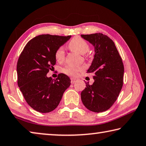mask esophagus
Masks as SVG:
<instances>
[{"label": "esophagus", "mask_w": 146, "mask_h": 146, "mask_svg": "<svg viewBox=\"0 0 146 146\" xmlns=\"http://www.w3.org/2000/svg\"><path fill=\"white\" fill-rule=\"evenodd\" d=\"M70 80H71V83H72V84H74V83H76V81H77V80H76V79H75V78H71Z\"/></svg>", "instance_id": "34e87169"}]
</instances>
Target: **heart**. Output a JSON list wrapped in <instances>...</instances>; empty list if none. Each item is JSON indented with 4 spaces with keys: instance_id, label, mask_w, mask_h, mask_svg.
Returning <instances> with one entry per match:
<instances>
[{
    "instance_id": "1",
    "label": "heart",
    "mask_w": 146,
    "mask_h": 146,
    "mask_svg": "<svg viewBox=\"0 0 146 146\" xmlns=\"http://www.w3.org/2000/svg\"><path fill=\"white\" fill-rule=\"evenodd\" d=\"M69 48L72 50L78 52L80 54H85L89 50V45L84 39L80 37H75L68 43ZM55 57L58 62L64 60V51L63 47H59L55 54ZM83 70L82 67H74L72 66H67L63 68V72L66 75L70 76H76L78 74Z\"/></svg>"
}]
</instances>
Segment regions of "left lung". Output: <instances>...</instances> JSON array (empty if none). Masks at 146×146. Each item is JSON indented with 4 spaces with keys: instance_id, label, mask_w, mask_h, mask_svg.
<instances>
[{
    "instance_id": "obj_1",
    "label": "left lung",
    "mask_w": 146,
    "mask_h": 146,
    "mask_svg": "<svg viewBox=\"0 0 146 146\" xmlns=\"http://www.w3.org/2000/svg\"><path fill=\"white\" fill-rule=\"evenodd\" d=\"M94 47V56L87 73L94 74V82L86 84L81 93L85 107L101 113L111 107L118 98L123 86L124 67L113 40L101 33L81 35Z\"/></svg>"
}]
</instances>
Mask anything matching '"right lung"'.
Instances as JSON below:
<instances>
[{
	"instance_id": "add662e5",
	"label": "right lung",
	"mask_w": 146,
	"mask_h": 146,
	"mask_svg": "<svg viewBox=\"0 0 146 146\" xmlns=\"http://www.w3.org/2000/svg\"><path fill=\"white\" fill-rule=\"evenodd\" d=\"M70 37L38 35L26 44L19 56L17 65L18 86L28 104L39 113L54 111L70 85V78L64 74H59L56 80L46 76L56 64V50Z\"/></svg>"
}]
</instances>
